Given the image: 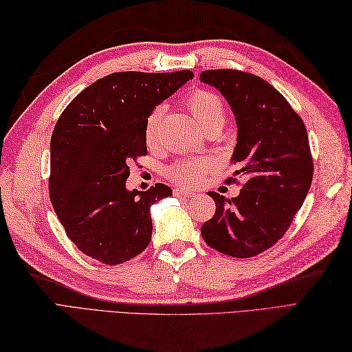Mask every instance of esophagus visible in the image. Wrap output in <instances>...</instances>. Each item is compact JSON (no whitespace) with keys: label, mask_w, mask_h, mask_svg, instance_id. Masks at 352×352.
<instances>
[{"label":"esophagus","mask_w":352,"mask_h":352,"mask_svg":"<svg viewBox=\"0 0 352 352\" xmlns=\"http://www.w3.org/2000/svg\"><path fill=\"white\" fill-rule=\"evenodd\" d=\"M176 195H182V197H188V199H190V197H194L195 195V192H192V191H186V190H179V188H176V190L173 191Z\"/></svg>","instance_id":"esophagus-1"}]
</instances>
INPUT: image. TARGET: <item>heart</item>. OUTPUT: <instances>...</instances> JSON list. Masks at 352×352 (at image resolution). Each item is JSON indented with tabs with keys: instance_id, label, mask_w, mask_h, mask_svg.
Masks as SVG:
<instances>
[{
	"instance_id": "heart-1",
	"label": "heart",
	"mask_w": 352,
	"mask_h": 352,
	"mask_svg": "<svg viewBox=\"0 0 352 352\" xmlns=\"http://www.w3.org/2000/svg\"><path fill=\"white\" fill-rule=\"evenodd\" d=\"M185 106L194 115L195 121L199 122L204 131H208L209 128L215 125H224L226 107L221 97L217 96L215 92L206 89L192 91L186 96ZM162 116H164V107L157 106L151 111L146 118V122H144V142L151 148L155 146L158 142ZM212 167L213 162L210 158H191L175 162L173 166L168 167L167 175L171 181L179 185H195Z\"/></svg>"
}]
</instances>
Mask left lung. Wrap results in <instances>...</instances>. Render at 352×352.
<instances>
[{
	"label": "left lung",
	"instance_id": "obj_1",
	"mask_svg": "<svg viewBox=\"0 0 352 352\" xmlns=\"http://www.w3.org/2000/svg\"><path fill=\"white\" fill-rule=\"evenodd\" d=\"M200 80L226 97L236 116L237 143L231 162L243 177L241 194L217 204L201 236L213 250L250 258L285 234L312 184L314 161L306 126L282 94L261 77L239 70H206ZM228 181H237L230 177Z\"/></svg>",
	"mask_w": 352,
	"mask_h": 352
}]
</instances>
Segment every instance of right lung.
I'll return each instance as SVG.
<instances>
[{"instance_id":"obj_1","label":"right lung","mask_w":352,"mask_h":352,"mask_svg":"<svg viewBox=\"0 0 352 352\" xmlns=\"http://www.w3.org/2000/svg\"><path fill=\"white\" fill-rule=\"evenodd\" d=\"M192 72L111 73L85 88L50 139L49 194L68 239L94 260L121 264L146 250L151 206L171 195L157 184L128 191L130 162L146 155L144 122Z\"/></svg>"}]
</instances>
